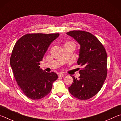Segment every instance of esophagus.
I'll list each match as a JSON object with an SVG mask.
<instances>
[{
    "label": "esophagus",
    "instance_id": "esophagus-1",
    "mask_svg": "<svg viewBox=\"0 0 121 121\" xmlns=\"http://www.w3.org/2000/svg\"><path fill=\"white\" fill-rule=\"evenodd\" d=\"M63 76H64V74L62 73H59L58 74V76L59 78H62V77H63Z\"/></svg>",
    "mask_w": 121,
    "mask_h": 121
}]
</instances>
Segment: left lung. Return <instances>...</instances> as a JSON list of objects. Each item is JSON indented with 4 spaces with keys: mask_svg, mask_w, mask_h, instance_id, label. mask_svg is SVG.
I'll return each mask as SVG.
<instances>
[{
    "mask_svg": "<svg viewBox=\"0 0 121 121\" xmlns=\"http://www.w3.org/2000/svg\"><path fill=\"white\" fill-rule=\"evenodd\" d=\"M67 34L80 45L77 63L83 67L78 79L72 76L69 91L77 99H89L98 93L107 77V53L99 39L89 32L73 30Z\"/></svg>",
    "mask_w": 121,
    "mask_h": 121,
    "instance_id": "8db88e82",
    "label": "left lung"
}]
</instances>
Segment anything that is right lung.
Here are the masks:
<instances>
[{"label":"right lung","mask_w":121,"mask_h":121,"mask_svg":"<svg viewBox=\"0 0 121 121\" xmlns=\"http://www.w3.org/2000/svg\"><path fill=\"white\" fill-rule=\"evenodd\" d=\"M59 36V34H26L14 46L10 64L18 85L30 99L46 96L58 78L56 73L43 71L39 65L48 46Z\"/></svg>","instance_id":"add662e5"}]
</instances>
